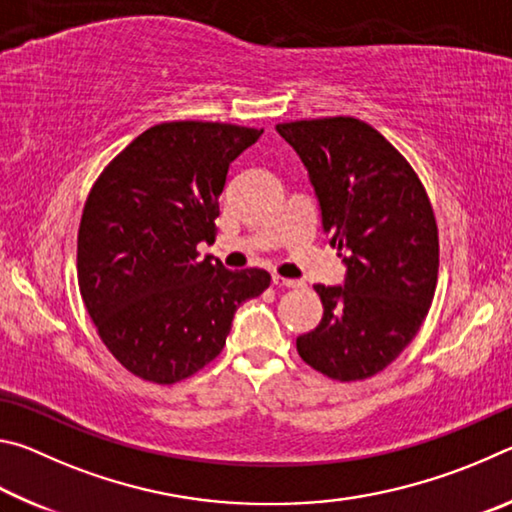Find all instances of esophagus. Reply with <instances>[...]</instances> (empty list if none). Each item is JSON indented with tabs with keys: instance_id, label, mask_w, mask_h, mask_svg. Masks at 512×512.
<instances>
[{
	"instance_id": "obj_1",
	"label": "esophagus",
	"mask_w": 512,
	"mask_h": 512,
	"mask_svg": "<svg viewBox=\"0 0 512 512\" xmlns=\"http://www.w3.org/2000/svg\"><path fill=\"white\" fill-rule=\"evenodd\" d=\"M273 284H275V287H284V289L302 287L300 280H289V277H282V275H273Z\"/></svg>"
}]
</instances>
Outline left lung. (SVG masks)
I'll return each mask as SVG.
<instances>
[{"mask_svg": "<svg viewBox=\"0 0 512 512\" xmlns=\"http://www.w3.org/2000/svg\"><path fill=\"white\" fill-rule=\"evenodd\" d=\"M309 173L345 280L316 284L323 320L298 336L302 361L339 381L368 379L418 334L438 282L431 203L400 151L354 117L277 124Z\"/></svg>", "mask_w": 512, "mask_h": 512, "instance_id": "left-lung-1", "label": "left lung"}]
</instances>
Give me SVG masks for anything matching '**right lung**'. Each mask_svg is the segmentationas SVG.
Segmentation results:
<instances>
[{
  "label": "right lung",
  "mask_w": 512,
  "mask_h": 512,
  "mask_svg": "<svg viewBox=\"0 0 512 512\" xmlns=\"http://www.w3.org/2000/svg\"><path fill=\"white\" fill-rule=\"evenodd\" d=\"M262 128L169 121L137 135L85 201L79 287L121 366L176 384L223 350L241 302L268 289L262 268L228 271L196 246L214 241L230 164Z\"/></svg>",
  "instance_id": "add662e5"
}]
</instances>
